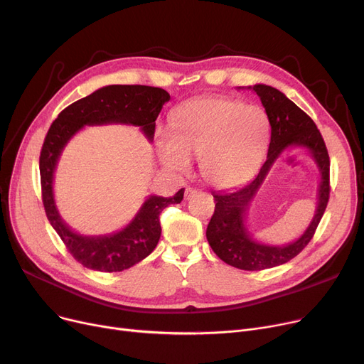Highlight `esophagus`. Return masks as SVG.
<instances>
[{"label": "esophagus", "mask_w": 364, "mask_h": 364, "mask_svg": "<svg viewBox=\"0 0 364 364\" xmlns=\"http://www.w3.org/2000/svg\"><path fill=\"white\" fill-rule=\"evenodd\" d=\"M196 193H198V190H196V188H193V187H187V188H186V193H184V198H186V199H190V198H193Z\"/></svg>", "instance_id": "esophagus-1"}]
</instances>
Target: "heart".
<instances>
[{
	"mask_svg": "<svg viewBox=\"0 0 364 364\" xmlns=\"http://www.w3.org/2000/svg\"><path fill=\"white\" fill-rule=\"evenodd\" d=\"M269 140L270 121L262 107L228 97H206L174 112L171 131L156 134V149L166 169L184 174L192 166L190 156H196L209 184L232 188L257 174Z\"/></svg>",
	"mask_w": 364,
	"mask_h": 364,
	"instance_id": "1",
	"label": "heart"
}]
</instances>
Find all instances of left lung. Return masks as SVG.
Here are the masks:
<instances>
[{
    "instance_id": "8db88e82",
    "label": "left lung",
    "mask_w": 364,
    "mask_h": 364,
    "mask_svg": "<svg viewBox=\"0 0 364 364\" xmlns=\"http://www.w3.org/2000/svg\"><path fill=\"white\" fill-rule=\"evenodd\" d=\"M247 90L257 92L270 121L272 139L267 161L251 183L228 192L213 193L215 211L208 224L206 239L217 257L225 264L240 270L258 272L291 261L311 240L329 200L331 162L321 134L307 113L270 85L255 84ZM294 146L307 149L318 165L321 183L316 213L309 227L296 241L286 245H269L254 240L247 230V213L274 162L284 149Z\"/></svg>"
}]
</instances>
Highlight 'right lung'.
<instances>
[{"instance_id": "1", "label": "right lung", "mask_w": 364, "mask_h": 364, "mask_svg": "<svg viewBox=\"0 0 364 364\" xmlns=\"http://www.w3.org/2000/svg\"><path fill=\"white\" fill-rule=\"evenodd\" d=\"M169 99V94L158 87L107 85L62 110L47 132L40 156L46 214L72 257L87 269L105 273L122 272L150 255L161 237L159 214L168 205L183 200L184 188L172 198L150 195L136 217L117 233L85 236L72 230L55 206L53 183L62 151L85 125L140 127L146 139L153 141L155 121Z\"/></svg>"}]
</instances>
